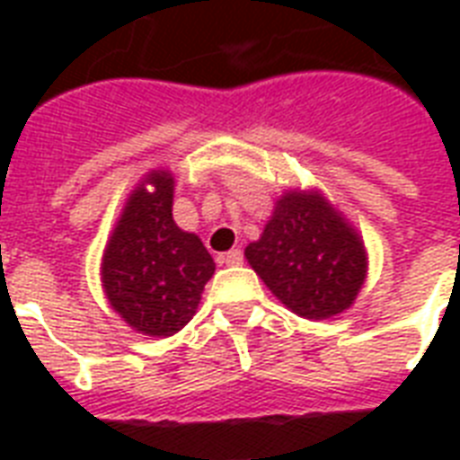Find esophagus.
<instances>
[{
  "mask_svg": "<svg viewBox=\"0 0 460 460\" xmlns=\"http://www.w3.org/2000/svg\"><path fill=\"white\" fill-rule=\"evenodd\" d=\"M224 262L229 267H238L243 265V251H238V248H234V251H229L226 255H224Z\"/></svg>",
  "mask_w": 460,
  "mask_h": 460,
  "instance_id": "esophagus-1",
  "label": "esophagus"
}]
</instances>
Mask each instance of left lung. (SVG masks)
<instances>
[{"mask_svg": "<svg viewBox=\"0 0 460 460\" xmlns=\"http://www.w3.org/2000/svg\"><path fill=\"white\" fill-rule=\"evenodd\" d=\"M245 258L270 291L296 314L327 320L363 287L360 238L320 195L287 193Z\"/></svg>", "mask_w": 460, "mask_h": 460, "instance_id": "left-lung-1", "label": "left lung"}]
</instances>
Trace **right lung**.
Instances as JSON below:
<instances>
[{
	"mask_svg": "<svg viewBox=\"0 0 460 460\" xmlns=\"http://www.w3.org/2000/svg\"><path fill=\"white\" fill-rule=\"evenodd\" d=\"M154 186L133 190L102 258V287L111 307L147 336H172L195 314L215 274V260L195 234L173 224V179L153 172Z\"/></svg>",
	"mask_w": 460,
	"mask_h": 460,
	"instance_id": "obj_1",
	"label": "right lung"
}]
</instances>
